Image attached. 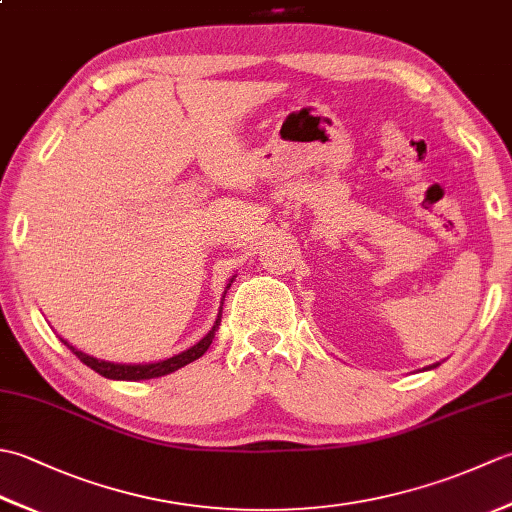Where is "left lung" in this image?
Here are the masks:
<instances>
[{
	"instance_id": "left-lung-1",
	"label": "left lung",
	"mask_w": 512,
	"mask_h": 512,
	"mask_svg": "<svg viewBox=\"0 0 512 512\" xmlns=\"http://www.w3.org/2000/svg\"><path fill=\"white\" fill-rule=\"evenodd\" d=\"M440 363H433V365H429V367H424V369H433V367H438Z\"/></svg>"
}]
</instances>
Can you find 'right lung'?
<instances>
[{
	"mask_svg": "<svg viewBox=\"0 0 512 512\" xmlns=\"http://www.w3.org/2000/svg\"><path fill=\"white\" fill-rule=\"evenodd\" d=\"M233 279H235V275L231 277V281H228L226 288H231ZM224 295H226V290H224ZM224 295H222V301H224ZM220 321H222V308H220V312H217V319L213 323V328L206 332L198 343L191 345L189 350H184L180 354H173V356L165 358V361H154V363H114V361H103V358H96L92 354L81 352L79 347H74L72 343H68L65 339H61V343L68 345L81 363L92 367L96 374H101L105 378H110V380H149V378L167 376V374L176 372V369H180L184 365L198 361V358L206 350H209V345L213 343L215 332H217V328H220Z\"/></svg>",
	"mask_w": 512,
	"mask_h": 512,
	"instance_id": "right-lung-1",
	"label": "right lung"
}]
</instances>
